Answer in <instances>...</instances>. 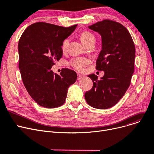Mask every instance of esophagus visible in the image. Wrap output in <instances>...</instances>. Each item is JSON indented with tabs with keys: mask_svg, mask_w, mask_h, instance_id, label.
I'll return each mask as SVG.
<instances>
[{
	"mask_svg": "<svg viewBox=\"0 0 154 154\" xmlns=\"http://www.w3.org/2000/svg\"><path fill=\"white\" fill-rule=\"evenodd\" d=\"M77 76H78V78H77V79L78 80H81V79H84V75H81V74H77Z\"/></svg>",
	"mask_w": 154,
	"mask_h": 154,
	"instance_id": "34e87169",
	"label": "esophagus"
}]
</instances>
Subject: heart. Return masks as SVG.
Here are the masks:
<instances>
[{"instance_id":"heart-1","label":"heart","mask_w":154,"mask_h":154,"mask_svg":"<svg viewBox=\"0 0 154 154\" xmlns=\"http://www.w3.org/2000/svg\"><path fill=\"white\" fill-rule=\"evenodd\" d=\"M80 38L82 43L86 45L88 43H90L91 42H95V36L92 33H91L89 31H83L81 36H80ZM69 43V38H66L63 40V42L61 45V49L62 51H65L67 47V46ZM89 63V59L86 58H75L72 59V60L70 62V64L73 68L75 69L76 70L79 71H82L86 65Z\"/></svg>"}]
</instances>
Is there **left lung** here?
<instances>
[{"instance_id":"left-lung-1","label":"left lung","mask_w":154,"mask_h":154,"mask_svg":"<svg viewBox=\"0 0 154 154\" xmlns=\"http://www.w3.org/2000/svg\"><path fill=\"white\" fill-rule=\"evenodd\" d=\"M88 28L101 36L96 69L103 70L104 75L100 80L94 73L88 75L93 86L84 96L92 108L108 109L118 103L130 85L134 72L135 45L129 31L114 21L105 19Z\"/></svg>"}]
</instances>
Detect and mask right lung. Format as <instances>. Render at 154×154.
<instances>
[{
  "label": "right lung",
  "mask_w": 154,
  "mask_h": 154,
  "mask_svg": "<svg viewBox=\"0 0 154 154\" xmlns=\"http://www.w3.org/2000/svg\"><path fill=\"white\" fill-rule=\"evenodd\" d=\"M77 24L65 28L43 22L25 29L19 41V69L25 88L41 106L54 108L63 105L68 89L76 81L74 70L63 69L60 74L51 70L63 55V40L74 31Z\"/></svg>",
  "instance_id": "add662e5"
}]
</instances>
